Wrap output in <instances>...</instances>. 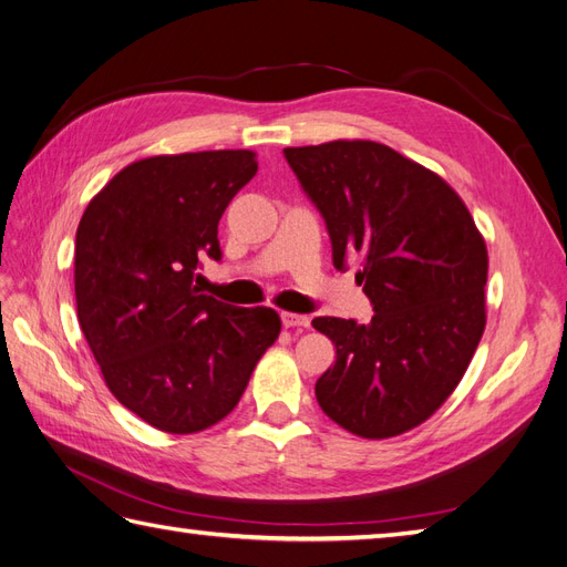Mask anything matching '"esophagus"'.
<instances>
[{
	"mask_svg": "<svg viewBox=\"0 0 567 567\" xmlns=\"http://www.w3.org/2000/svg\"><path fill=\"white\" fill-rule=\"evenodd\" d=\"M309 318L307 316H299V313H292V311H285L282 313V326L285 328H309Z\"/></svg>",
	"mask_w": 567,
	"mask_h": 567,
	"instance_id": "1",
	"label": "esophagus"
}]
</instances>
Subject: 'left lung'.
Listing matches in <instances>:
<instances>
[{
  "label": "left lung",
  "instance_id": "obj_1",
  "mask_svg": "<svg viewBox=\"0 0 567 567\" xmlns=\"http://www.w3.org/2000/svg\"><path fill=\"white\" fill-rule=\"evenodd\" d=\"M328 225L332 264L361 266L369 323L318 316L338 359L316 383L321 410L359 439L424 424L453 395L486 328L488 251L443 177L383 143L285 148Z\"/></svg>",
  "mask_w": 567,
  "mask_h": 567
}]
</instances>
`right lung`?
I'll return each instance as SVG.
<instances>
[{
    "mask_svg": "<svg viewBox=\"0 0 567 567\" xmlns=\"http://www.w3.org/2000/svg\"><path fill=\"white\" fill-rule=\"evenodd\" d=\"M256 169L254 151L143 157L83 210L81 330L110 393L157 431L223 422L280 336L275 309H237L194 287L198 258L220 260L217 223Z\"/></svg>",
    "mask_w": 567,
    "mask_h": 567,
    "instance_id": "add662e5",
    "label": "right lung"
}]
</instances>
